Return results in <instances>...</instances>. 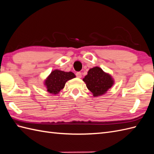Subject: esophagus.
I'll return each mask as SVG.
<instances>
[{
  "label": "esophagus",
  "instance_id": "obj_1",
  "mask_svg": "<svg viewBox=\"0 0 154 154\" xmlns=\"http://www.w3.org/2000/svg\"><path fill=\"white\" fill-rule=\"evenodd\" d=\"M76 76L78 78H81L82 77V74H81V72H77L76 73Z\"/></svg>",
  "mask_w": 154,
  "mask_h": 154
}]
</instances>
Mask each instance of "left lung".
<instances>
[{"label":"left lung","instance_id":"8db88e82","mask_svg":"<svg viewBox=\"0 0 154 154\" xmlns=\"http://www.w3.org/2000/svg\"><path fill=\"white\" fill-rule=\"evenodd\" d=\"M83 81L94 97L106 94L114 85V79L112 75L98 66L89 69Z\"/></svg>","mask_w":154,"mask_h":154}]
</instances>
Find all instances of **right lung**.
I'll return each mask as SVG.
<instances>
[{
    "label": "right lung",
    "instance_id": "1",
    "mask_svg": "<svg viewBox=\"0 0 154 154\" xmlns=\"http://www.w3.org/2000/svg\"><path fill=\"white\" fill-rule=\"evenodd\" d=\"M76 77L73 72H66L59 69L52 71L44 81V85L48 92L52 94H58L65 87L66 83Z\"/></svg>",
    "mask_w": 154,
    "mask_h": 154
}]
</instances>
